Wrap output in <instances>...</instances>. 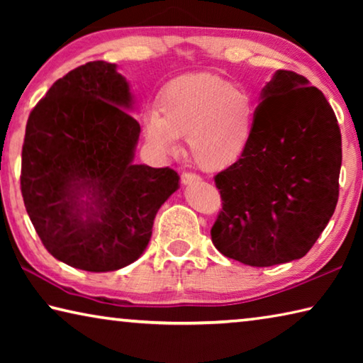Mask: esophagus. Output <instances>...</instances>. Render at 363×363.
Segmentation results:
<instances>
[{
  "mask_svg": "<svg viewBox=\"0 0 363 363\" xmlns=\"http://www.w3.org/2000/svg\"><path fill=\"white\" fill-rule=\"evenodd\" d=\"M181 181H182L184 186H189V184L200 182V181H201V177H200V176H196V174H194V173H184V174L181 176Z\"/></svg>",
  "mask_w": 363,
  "mask_h": 363,
  "instance_id": "1",
  "label": "esophagus"
}]
</instances>
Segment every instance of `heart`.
Listing matches in <instances>:
<instances>
[{
	"label": "heart",
	"instance_id": "heart-1",
	"mask_svg": "<svg viewBox=\"0 0 363 363\" xmlns=\"http://www.w3.org/2000/svg\"><path fill=\"white\" fill-rule=\"evenodd\" d=\"M158 110L144 120L147 145L160 157L179 152L186 134L187 150L203 169H223L243 155L253 136L251 97L210 73H189L164 86Z\"/></svg>",
	"mask_w": 363,
	"mask_h": 363
}]
</instances>
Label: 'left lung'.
Returning a JSON list of instances; mask_svg holds the SVG:
<instances>
[{
    "label": "left lung",
    "instance_id": "1",
    "mask_svg": "<svg viewBox=\"0 0 363 363\" xmlns=\"http://www.w3.org/2000/svg\"><path fill=\"white\" fill-rule=\"evenodd\" d=\"M341 160L340 126L322 91L298 73L275 72L247 150L214 176L224 201L214 247L253 267L306 256L335 213Z\"/></svg>",
    "mask_w": 363,
    "mask_h": 363
}]
</instances>
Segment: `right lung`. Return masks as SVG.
<instances>
[{"label":"right lung","instance_id":"right-lung-1","mask_svg":"<svg viewBox=\"0 0 363 363\" xmlns=\"http://www.w3.org/2000/svg\"><path fill=\"white\" fill-rule=\"evenodd\" d=\"M133 110L126 78L96 60L59 78L28 116L23 203L45 248L75 269L112 272L139 259L179 189L176 171L134 163Z\"/></svg>","mask_w":363,"mask_h":363}]
</instances>
